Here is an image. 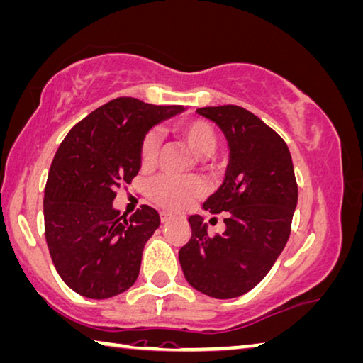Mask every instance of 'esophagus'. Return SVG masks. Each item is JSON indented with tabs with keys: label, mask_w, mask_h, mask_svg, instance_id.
Instances as JSON below:
<instances>
[{
	"label": "esophagus",
	"mask_w": 363,
	"mask_h": 363,
	"mask_svg": "<svg viewBox=\"0 0 363 363\" xmlns=\"http://www.w3.org/2000/svg\"><path fill=\"white\" fill-rule=\"evenodd\" d=\"M160 218H161V222H162V223H166V222L172 220V218H174V217L169 216V213H166V212H161V213H160Z\"/></svg>",
	"instance_id": "34e87169"
}]
</instances>
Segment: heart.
<instances>
[{"label":"heart","mask_w":363,"mask_h":363,"mask_svg":"<svg viewBox=\"0 0 363 363\" xmlns=\"http://www.w3.org/2000/svg\"><path fill=\"white\" fill-rule=\"evenodd\" d=\"M174 131L181 140L186 143L197 157H202V161L208 162L217 147V131L208 121L202 118H187L174 123ZM157 152H160V136L155 131L146 133L140 146V160L143 167H152L156 164ZM206 187L199 179H176L171 176H160L152 181L147 187V196L155 203L177 211L192 202L194 199L201 197Z\"/></svg>","instance_id":"1"}]
</instances>
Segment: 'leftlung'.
I'll return each mask as SVG.
<instances>
[{
	"mask_svg": "<svg viewBox=\"0 0 363 363\" xmlns=\"http://www.w3.org/2000/svg\"><path fill=\"white\" fill-rule=\"evenodd\" d=\"M230 147L225 179L203 202L223 212V233L208 235L201 216L189 217L191 238L179 250L184 277L192 288L217 299L253 289L277 262L291 233L298 184L291 152L277 131L237 105L203 106Z\"/></svg>",
	"mask_w": 363,
	"mask_h": 363,
	"instance_id": "left-lung-1",
	"label": "left lung"
}]
</instances>
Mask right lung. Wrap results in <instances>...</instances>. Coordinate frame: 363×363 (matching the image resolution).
I'll return each instance as SVG.
<instances>
[{
	"label": "right lung",
	"instance_id": "1",
	"mask_svg": "<svg viewBox=\"0 0 363 363\" xmlns=\"http://www.w3.org/2000/svg\"><path fill=\"white\" fill-rule=\"evenodd\" d=\"M181 111L179 105L120 96L91 111L60 143L44 191L45 242L59 277L80 296L106 299L135 284L160 213L141 206L126 218L113 199L140 171L146 133Z\"/></svg>",
	"mask_w": 363,
	"mask_h": 363
}]
</instances>
